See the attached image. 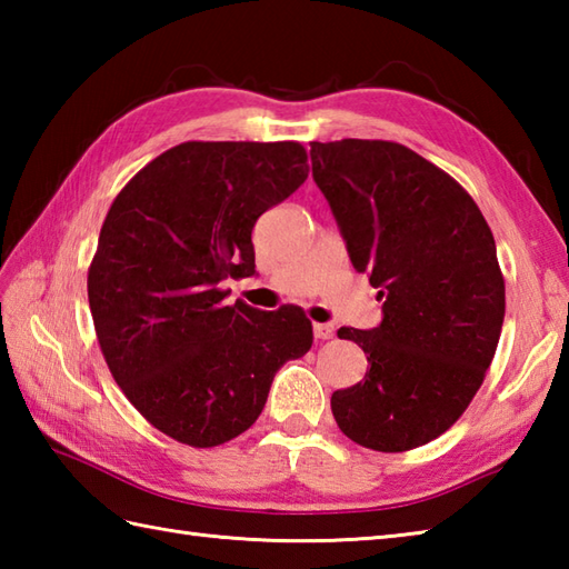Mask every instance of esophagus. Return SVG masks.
<instances>
[{
    "mask_svg": "<svg viewBox=\"0 0 569 569\" xmlns=\"http://www.w3.org/2000/svg\"><path fill=\"white\" fill-rule=\"evenodd\" d=\"M312 335H316L318 342L332 340V337H335V328H332V325H320V322H316V325H312Z\"/></svg>",
    "mask_w": 569,
    "mask_h": 569,
    "instance_id": "obj_1",
    "label": "esophagus"
}]
</instances>
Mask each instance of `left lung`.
<instances>
[{
  "instance_id": "obj_1",
  "label": "left lung",
  "mask_w": 569,
  "mask_h": 569,
  "mask_svg": "<svg viewBox=\"0 0 569 569\" xmlns=\"http://www.w3.org/2000/svg\"><path fill=\"white\" fill-rule=\"evenodd\" d=\"M312 178L383 318L340 328L365 349V379L332 393L361 447L406 452L465 413L497 352L506 291L493 234L455 178L393 141L310 143Z\"/></svg>"
}]
</instances>
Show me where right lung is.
Listing matches in <instances>:
<instances>
[{
	"label": "right lung",
	"mask_w": 569,
	"mask_h": 569,
	"mask_svg": "<svg viewBox=\"0 0 569 569\" xmlns=\"http://www.w3.org/2000/svg\"><path fill=\"white\" fill-rule=\"evenodd\" d=\"M306 178L296 141H186L143 166L107 212L88 271L94 332L119 389L168 438H237L276 371L310 349L298 310L227 306L220 288L253 276V224Z\"/></svg>",
	"instance_id": "obj_1"
}]
</instances>
